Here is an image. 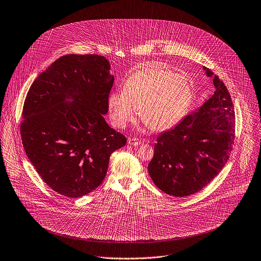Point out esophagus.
<instances>
[{
	"mask_svg": "<svg viewBox=\"0 0 261 261\" xmlns=\"http://www.w3.org/2000/svg\"><path fill=\"white\" fill-rule=\"evenodd\" d=\"M141 143V140L138 138H129L128 139V144L132 145V146H137Z\"/></svg>",
	"mask_w": 261,
	"mask_h": 261,
	"instance_id": "1",
	"label": "esophagus"
}]
</instances>
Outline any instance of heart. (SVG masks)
Returning <instances> with one entry per match:
<instances>
[{"instance_id":"1","label":"heart","mask_w":261,"mask_h":261,"mask_svg":"<svg viewBox=\"0 0 261 261\" xmlns=\"http://www.w3.org/2000/svg\"><path fill=\"white\" fill-rule=\"evenodd\" d=\"M193 101L190 81L181 75L149 64L131 73L123 91L112 92L108 107L113 123L120 128L134 122L141 108V118L154 131H163L178 123Z\"/></svg>"}]
</instances>
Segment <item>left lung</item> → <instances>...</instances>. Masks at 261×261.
Masks as SVG:
<instances>
[{
	"mask_svg": "<svg viewBox=\"0 0 261 261\" xmlns=\"http://www.w3.org/2000/svg\"><path fill=\"white\" fill-rule=\"evenodd\" d=\"M215 92L201 108L161 133L148 172L157 188L173 197L200 192L228 161L235 139V112L225 84L207 67Z\"/></svg>",
	"mask_w": 261,
	"mask_h": 261,
	"instance_id": "obj_1",
	"label": "left lung"
}]
</instances>
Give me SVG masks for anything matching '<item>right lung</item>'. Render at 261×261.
<instances>
[{
    "instance_id": "obj_1",
    "label": "right lung",
    "mask_w": 261,
    "mask_h": 261,
    "mask_svg": "<svg viewBox=\"0 0 261 261\" xmlns=\"http://www.w3.org/2000/svg\"><path fill=\"white\" fill-rule=\"evenodd\" d=\"M114 83L97 54L56 59L31 85L20 131L25 152L56 193L81 198L104 180L111 154L126 137L105 121Z\"/></svg>"
}]
</instances>
